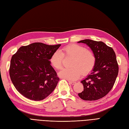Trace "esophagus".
Listing matches in <instances>:
<instances>
[{
  "instance_id": "obj_1",
  "label": "esophagus",
  "mask_w": 129,
  "mask_h": 129,
  "mask_svg": "<svg viewBox=\"0 0 129 129\" xmlns=\"http://www.w3.org/2000/svg\"><path fill=\"white\" fill-rule=\"evenodd\" d=\"M68 82H69V84L70 85H74L76 84V82H74V81H71L69 80Z\"/></svg>"
}]
</instances>
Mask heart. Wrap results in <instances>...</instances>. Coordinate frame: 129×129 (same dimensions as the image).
I'll list each match as a JSON object with an SVG mask.
<instances>
[{
  "mask_svg": "<svg viewBox=\"0 0 129 129\" xmlns=\"http://www.w3.org/2000/svg\"><path fill=\"white\" fill-rule=\"evenodd\" d=\"M64 56L71 57V68H63L59 72V76L70 80H77L82 75H86L93 70L96 62L94 53L81 45L72 44L57 50L50 58V62L53 68L59 69L62 66Z\"/></svg>",
  "mask_w": 129,
  "mask_h": 129,
  "instance_id": "1",
  "label": "heart"
}]
</instances>
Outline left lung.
Masks as SVG:
<instances>
[{
	"label": "left lung",
	"instance_id": "obj_1",
	"mask_svg": "<svg viewBox=\"0 0 129 129\" xmlns=\"http://www.w3.org/2000/svg\"><path fill=\"white\" fill-rule=\"evenodd\" d=\"M78 43L86 44L96 58L92 72L81 81L84 91L78 95L84 100H97L105 96L115 84L118 73L116 54L113 48L101 41L86 39Z\"/></svg>",
	"mask_w": 129,
	"mask_h": 129
}]
</instances>
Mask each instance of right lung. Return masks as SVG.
I'll return each instance as SVG.
<instances>
[{
    "label": "right lung",
    "mask_w": 129,
    "mask_h": 129,
    "mask_svg": "<svg viewBox=\"0 0 129 129\" xmlns=\"http://www.w3.org/2000/svg\"><path fill=\"white\" fill-rule=\"evenodd\" d=\"M60 45L34 43L21 47L12 56L10 76L23 96L41 101L55 89L59 78L50 65V58Z\"/></svg>",
    "instance_id": "add662e5"
}]
</instances>
